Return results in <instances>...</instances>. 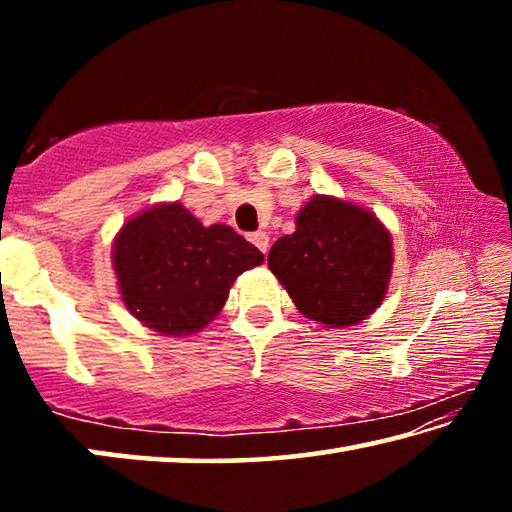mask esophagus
<instances>
[{"label":"esophagus","mask_w":512,"mask_h":512,"mask_svg":"<svg viewBox=\"0 0 512 512\" xmlns=\"http://www.w3.org/2000/svg\"><path fill=\"white\" fill-rule=\"evenodd\" d=\"M248 239L253 241V244H255L259 250H262L264 255L268 253V235H266V232H262V230L253 232V235H248Z\"/></svg>","instance_id":"1"}]
</instances>
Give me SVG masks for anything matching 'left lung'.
I'll return each instance as SVG.
<instances>
[{
    "instance_id": "left-lung-1",
    "label": "left lung",
    "mask_w": 512,
    "mask_h": 512,
    "mask_svg": "<svg viewBox=\"0 0 512 512\" xmlns=\"http://www.w3.org/2000/svg\"><path fill=\"white\" fill-rule=\"evenodd\" d=\"M268 268L300 314L325 327H352L386 296L393 239L366 207L318 194L298 212L296 232L275 241Z\"/></svg>"
}]
</instances>
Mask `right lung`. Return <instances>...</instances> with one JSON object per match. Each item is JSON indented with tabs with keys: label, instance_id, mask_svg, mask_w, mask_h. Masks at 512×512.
Returning <instances> with one entry per match:
<instances>
[{
	"label": "right lung",
	"instance_id": "obj_1",
	"mask_svg": "<svg viewBox=\"0 0 512 512\" xmlns=\"http://www.w3.org/2000/svg\"><path fill=\"white\" fill-rule=\"evenodd\" d=\"M264 255L230 225H205L180 203H160L124 223L112 244L121 300L162 336L201 332L219 316L232 282Z\"/></svg>",
	"mask_w": 512,
	"mask_h": 512
}]
</instances>
